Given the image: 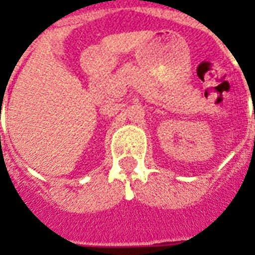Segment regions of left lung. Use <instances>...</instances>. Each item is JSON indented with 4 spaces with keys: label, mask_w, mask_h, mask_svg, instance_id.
I'll return each mask as SVG.
<instances>
[{
    "label": "left lung",
    "mask_w": 255,
    "mask_h": 255,
    "mask_svg": "<svg viewBox=\"0 0 255 255\" xmlns=\"http://www.w3.org/2000/svg\"><path fill=\"white\" fill-rule=\"evenodd\" d=\"M254 119H255V111H254Z\"/></svg>",
    "instance_id": "obj_1"
}]
</instances>
